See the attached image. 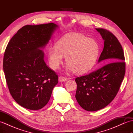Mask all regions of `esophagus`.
I'll return each instance as SVG.
<instances>
[{"instance_id":"34e87169","label":"esophagus","mask_w":133,"mask_h":133,"mask_svg":"<svg viewBox=\"0 0 133 133\" xmlns=\"http://www.w3.org/2000/svg\"><path fill=\"white\" fill-rule=\"evenodd\" d=\"M67 80V78L66 77H62V76H60V77H59V81L60 82H63V81H66Z\"/></svg>"}]
</instances>
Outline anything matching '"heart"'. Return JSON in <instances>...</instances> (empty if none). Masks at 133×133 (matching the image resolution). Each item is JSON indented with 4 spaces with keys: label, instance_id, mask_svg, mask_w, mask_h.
<instances>
[{
    "label": "heart",
    "instance_id": "heart-1",
    "mask_svg": "<svg viewBox=\"0 0 133 133\" xmlns=\"http://www.w3.org/2000/svg\"><path fill=\"white\" fill-rule=\"evenodd\" d=\"M99 52L95 40L78 34H72L62 38L58 45L50 46L48 57L51 68L58 69L66 56L67 68L78 74L89 71L94 66Z\"/></svg>",
    "mask_w": 133,
    "mask_h": 133
}]
</instances>
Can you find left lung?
<instances>
[{
	"instance_id": "1",
	"label": "left lung",
	"mask_w": 133,
	"mask_h": 133,
	"mask_svg": "<svg viewBox=\"0 0 133 133\" xmlns=\"http://www.w3.org/2000/svg\"><path fill=\"white\" fill-rule=\"evenodd\" d=\"M104 40V47L98 62L109 63L89 74L75 78L77 84L75 98L84 110H101L114 99L125 74L124 52L119 42L109 31L96 29Z\"/></svg>"
}]
</instances>
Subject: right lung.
Here are the masks:
<instances>
[{"mask_svg": "<svg viewBox=\"0 0 133 133\" xmlns=\"http://www.w3.org/2000/svg\"><path fill=\"white\" fill-rule=\"evenodd\" d=\"M58 27L53 23L26 25L5 49L3 70L8 89L14 99L24 108H43L58 82V75L47 66L42 50Z\"/></svg>", "mask_w": 133, "mask_h": 133, "instance_id": "obj_1", "label": "right lung"}]
</instances>
